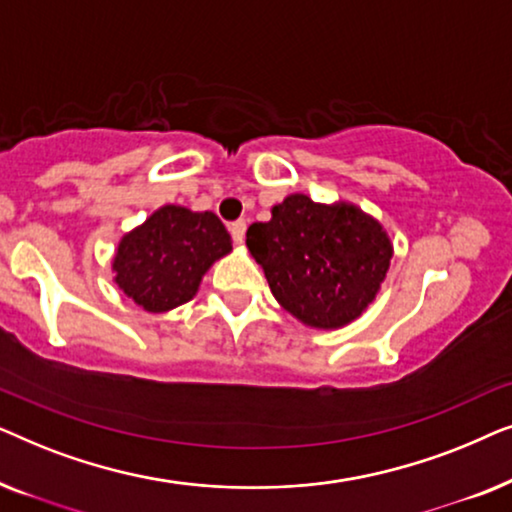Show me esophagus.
<instances>
[{
    "label": "esophagus",
    "mask_w": 512,
    "mask_h": 512,
    "mask_svg": "<svg viewBox=\"0 0 512 512\" xmlns=\"http://www.w3.org/2000/svg\"><path fill=\"white\" fill-rule=\"evenodd\" d=\"M244 233H247V221L240 219V221L230 223V235H233V240H235L237 244L244 242Z\"/></svg>",
    "instance_id": "esophagus-1"
}]
</instances>
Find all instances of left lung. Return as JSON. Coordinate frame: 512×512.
<instances>
[{
	"label": "left lung",
	"instance_id": "obj_1",
	"mask_svg": "<svg viewBox=\"0 0 512 512\" xmlns=\"http://www.w3.org/2000/svg\"><path fill=\"white\" fill-rule=\"evenodd\" d=\"M247 247L277 303L314 328L361 317L391 261V242L373 216L298 193L272 207L270 221L251 223Z\"/></svg>",
	"mask_w": 512,
	"mask_h": 512
}]
</instances>
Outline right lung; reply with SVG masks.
<instances>
[{
    "mask_svg": "<svg viewBox=\"0 0 512 512\" xmlns=\"http://www.w3.org/2000/svg\"><path fill=\"white\" fill-rule=\"evenodd\" d=\"M230 249L219 216L165 205L118 244L116 284L146 312H167L188 303L209 265Z\"/></svg>",
    "mask_w": 512,
    "mask_h": 512,
    "instance_id": "obj_1",
    "label": "right lung"
}]
</instances>
